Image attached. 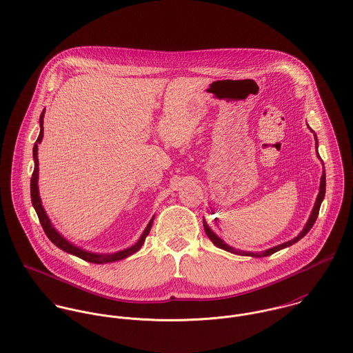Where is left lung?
<instances>
[{"label": "left lung", "instance_id": "1", "mask_svg": "<svg viewBox=\"0 0 353 353\" xmlns=\"http://www.w3.org/2000/svg\"><path fill=\"white\" fill-rule=\"evenodd\" d=\"M315 140H316V136H315ZM315 145H318V140H316V144ZM318 148V147H316ZM319 156V154H318ZM325 192H326V175H325V167H323V172H322V176H321V185H319V193H318V197H316V201H315V205H314V208H312V212H311V214H310V219H308V221L305 223V225H304V228H303L302 232L296 236V238H294L292 241H288V242H285V243H283V245H279V246H274V248H272V249H268V250H265V252H241V250H236V249H234V248H231V246H228V245H225L224 243V241H221L209 227H208V224H206V221L203 220V228H205V232H206V235H208V238L213 242V245L214 246H217V248H220V249H223V250H225V252H234V254H239V255H252V256H268V255H270V254H273V252H279V250H281V249H285V248H288V246H292L294 243H296L298 241H301L303 236L312 228V225H314V223H315V220H316V217H318V213H319V208H321V203L323 201V199H325Z\"/></svg>", "mask_w": 353, "mask_h": 353}]
</instances>
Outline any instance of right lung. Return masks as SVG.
<instances>
[{
    "label": "right lung",
    "instance_id": "obj_1",
    "mask_svg": "<svg viewBox=\"0 0 353 353\" xmlns=\"http://www.w3.org/2000/svg\"><path fill=\"white\" fill-rule=\"evenodd\" d=\"M43 117H45V110L42 111L41 114V119H39V123H41V133L38 136V140L35 141V145H34V161H35V167H34V172H32V178H31V201L32 205L37 210V214L39 217V221L45 230V234L48 235V238L50 239L51 242L59 248L63 252H69V254H73L87 262H92V263H108V262H115V261H119V259H123L132 254H134L136 252H139L143 246V243L145 242V238L148 236L150 231H151L152 223H153V219L152 217L150 224L147 225L145 231L143 232L141 238L139 239V242L136 245H133L132 248L129 249H125L122 252H112V254H95V252H85L72 243H69L52 225H51L50 219L48 217L43 206H42V201H41V197H39V190H38V144H41L42 139H43Z\"/></svg>",
    "mask_w": 353,
    "mask_h": 353
}]
</instances>
